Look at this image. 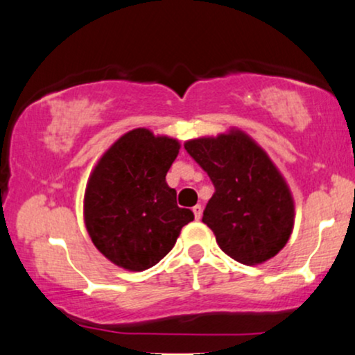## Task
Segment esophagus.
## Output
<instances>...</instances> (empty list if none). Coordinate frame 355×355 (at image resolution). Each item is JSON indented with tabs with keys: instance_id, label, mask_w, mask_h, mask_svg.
I'll list each match as a JSON object with an SVG mask.
<instances>
[{
	"instance_id": "34e87169",
	"label": "esophagus",
	"mask_w": 355,
	"mask_h": 355,
	"mask_svg": "<svg viewBox=\"0 0 355 355\" xmlns=\"http://www.w3.org/2000/svg\"><path fill=\"white\" fill-rule=\"evenodd\" d=\"M193 213H195V220L202 218V213H203V207H202V205H195V207H193Z\"/></svg>"
}]
</instances>
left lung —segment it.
Returning a JSON list of instances; mask_svg holds the SVG:
<instances>
[{"label": "left lung", "instance_id": "left-lung-1", "mask_svg": "<svg viewBox=\"0 0 355 355\" xmlns=\"http://www.w3.org/2000/svg\"><path fill=\"white\" fill-rule=\"evenodd\" d=\"M185 150L215 185L202 221L221 250L250 266L279 253L293 233L294 202L268 153L241 130L189 140Z\"/></svg>", "mask_w": 355, "mask_h": 355}]
</instances>
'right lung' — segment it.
Instances as JSON below:
<instances>
[{"label":"right lung","mask_w":355,"mask_h":355,"mask_svg":"<svg viewBox=\"0 0 355 355\" xmlns=\"http://www.w3.org/2000/svg\"><path fill=\"white\" fill-rule=\"evenodd\" d=\"M178 150V140L134 129L112 144L89 177L85 228L97 250L123 270L155 266L193 220L165 180Z\"/></svg>","instance_id":"obj_1"}]
</instances>
